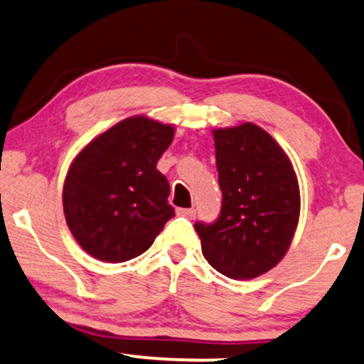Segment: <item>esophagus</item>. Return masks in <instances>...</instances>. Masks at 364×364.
Listing matches in <instances>:
<instances>
[{"label": "esophagus", "instance_id": "1", "mask_svg": "<svg viewBox=\"0 0 364 364\" xmlns=\"http://www.w3.org/2000/svg\"><path fill=\"white\" fill-rule=\"evenodd\" d=\"M176 213L179 216H183V218H188V220H193L196 216L195 208H178Z\"/></svg>", "mask_w": 364, "mask_h": 364}]
</instances>
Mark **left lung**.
Listing matches in <instances>:
<instances>
[{
    "label": "left lung",
    "mask_w": 364,
    "mask_h": 364,
    "mask_svg": "<svg viewBox=\"0 0 364 364\" xmlns=\"http://www.w3.org/2000/svg\"><path fill=\"white\" fill-rule=\"evenodd\" d=\"M222 211L196 222L208 264L230 279H254L279 264L296 233L301 193L291 159L252 122L215 129Z\"/></svg>",
    "instance_id": "1"
}]
</instances>
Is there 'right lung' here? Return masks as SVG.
Wrapping results in <instances>:
<instances>
[{
  "instance_id": "obj_1",
  "label": "right lung",
  "mask_w": 364,
  "mask_h": 364,
  "mask_svg": "<svg viewBox=\"0 0 364 364\" xmlns=\"http://www.w3.org/2000/svg\"><path fill=\"white\" fill-rule=\"evenodd\" d=\"M174 127L144 116L127 117L77 154L63 183V213L73 238L104 262L144 254L174 208L169 183L156 164Z\"/></svg>"
}]
</instances>
